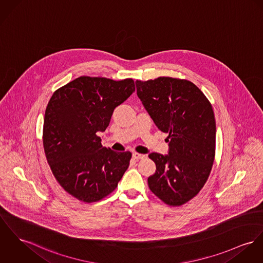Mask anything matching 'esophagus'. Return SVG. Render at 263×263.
<instances>
[{"label":"esophagus","instance_id":"esophagus-1","mask_svg":"<svg viewBox=\"0 0 263 263\" xmlns=\"http://www.w3.org/2000/svg\"><path fill=\"white\" fill-rule=\"evenodd\" d=\"M133 158L136 160V161H139V160H143L144 158V155L142 154H138V153H134L133 154Z\"/></svg>","mask_w":263,"mask_h":263}]
</instances>
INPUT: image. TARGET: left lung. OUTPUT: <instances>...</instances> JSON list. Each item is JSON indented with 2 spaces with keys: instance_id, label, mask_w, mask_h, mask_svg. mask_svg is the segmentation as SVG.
Here are the masks:
<instances>
[{
  "instance_id": "obj_1",
  "label": "left lung",
  "mask_w": 263,
  "mask_h": 263,
  "mask_svg": "<svg viewBox=\"0 0 263 263\" xmlns=\"http://www.w3.org/2000/svg\"><path fill=\"white\" fill-rule=\"evenodd\" d=\"M137 95L157 127L168 135L167 155L151 153L156 173L147 184L171 206L191 200L205 185L215 157L211 103L191 81L171 77L136 81Z\"/></svg>"
}]
</instances>
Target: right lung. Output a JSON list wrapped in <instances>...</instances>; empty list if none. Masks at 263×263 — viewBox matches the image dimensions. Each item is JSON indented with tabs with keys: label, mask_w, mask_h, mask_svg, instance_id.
Returning <instances> with one entry per match:
<instances>
[{
	"label": "right lung",
	"mask_w": 263,
	"mask_h": 263,
	"mask_svg": "<svg viewBox=\"0 0 263 263\" xmlns=\"http://www.w3.org/2000/svg\"><path fill=\"white\" fill-rule=\"evenodd\" d=\"M135 82L81 76L57 89L48 102L43 145L48 164L61 187L91 203L118 187L132 153L103 147L97 133L112 112L135 92Z\"/></svg>",
	"instance_id": "obj_1"
}]
</instances>
